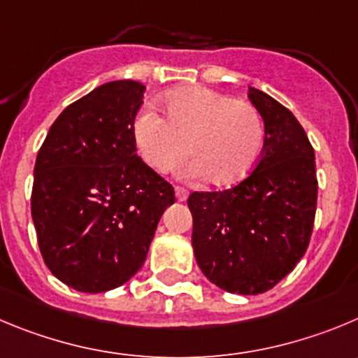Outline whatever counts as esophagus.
<instances>
[{
  "instance_id": "esophagus-1",
  "label": "esophagus",
  "mask_w": 358,
  "mask_h": 358,
  "mask_svg": "<svg viewBox=\"0 0 358 358\" xmlns=\"http://www.w3.org/2000/svg\"><path fill=\"white\" fill-rule=\"evenodd\" d=\"M175 196H176V199H178V201H187V198H189V192H187L183 187H176Z\"/></svg>"
}]
</instances>
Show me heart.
I'll return each instance as SVG.
<instances>
[{
    "mask_svg": "<svg viewBox=\"0 0 358 358\" xmlns=\"http://www.w3.org/2000/svg\"><path fill=\"white\" fill-rule=\"evenodd\" d=\"M166 118L155 109L138 113L132 123L134 143L155 171H168L189 150L178 175L228 187L255 171L265 148V123L249 102L217 90L189 86L162 99Z\"/></svg>",
    "mask_w": 358,
    "mask_h": 358,
    "instance_id": "obj_1",
    "label": "heart"
}]
</instances>
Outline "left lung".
Instances as JSON below:
<instances>
[{
    "label": "left lung",
    "instance_id": "1",
    "mask_svg": "<svg viewBox=\"0 0 358 358\" xmlns=\"http://www.w3.org/2000/svg\"><path fill=\"white\" fill-rule=\"evenodd\" d=\"M265 123L255 171L233 189L192 192V247L198 266L220 289L259 295L285 279L306 255L315 224V150L289 109L249 88Z\"/></svg>",
    "mask_w": 358,
    "mask_h": 358
}]
</instances>
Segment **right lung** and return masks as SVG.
<instances>
[{
  "label": "right lung",
  "instance_id": "right-lung-1",
  "mask_svg": "<svg viewBox=\"0 0 358 358\" xmlns=\"http://www.w3.org/2000/svg\"><path fill=\"white\" fill-rule=\"evenodd\" d=\"M143 93L130 79L99 86L56 118L36 155L31 217L40 252L78 292L125 285L175 203L173 187L136 153Z\"/></svg>",
  "mask_w": 358,
  "mask_h": 358
}]
</instances>
